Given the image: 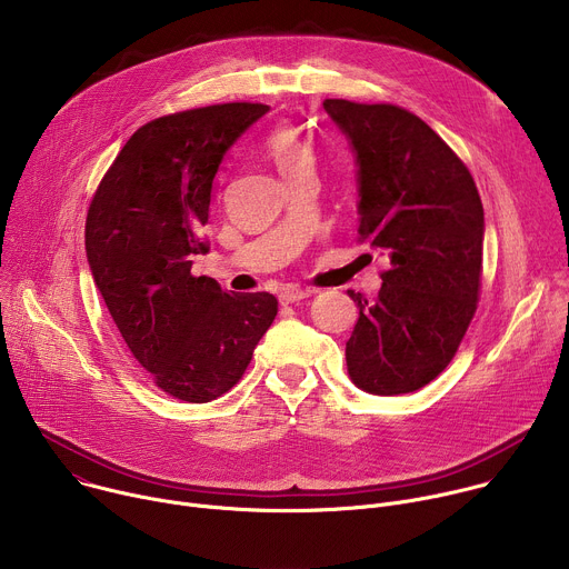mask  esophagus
Returning a JSON list of instances; mask_svg holds the SVG:
<instances>
[{"instance_id": "esophagus-1", "label": "esophagus", "mask_w": 569, "mask_h": 569, "mask_svg": "<svg viewBox=\"0 0 569 569\" xmlns=\"http://www.w3.org/2000/svg\"><path fill=\"white\" fill-rule=\"evenodd\" d=\"M310 295H312L310 290L286 288V290L279 295V301H281V303H297V301H301V299H306V297H310Z\"/></svg>"}]
</instances>
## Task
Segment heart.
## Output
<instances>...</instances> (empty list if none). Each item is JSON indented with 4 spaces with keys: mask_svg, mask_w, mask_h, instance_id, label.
Masks as SVG:
<instances>
[{
    "mask_svg": "<svg viewBox=\"0 0 569 569\" xmlns=\"http://www.w3.org/2000/svg\"><path fill=\"white\" fill-rule=\"evenodd\" d=\"M266 150L286 182H290L295 176L303 171H312V161H315L312 148L290 126L274 128L266 139Z\"/></svg>",
    "mask_w": 569,
    "mask_h": 569,
    "instance_id": "1",
    "label": "heart"
}]
</instances>
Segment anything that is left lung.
<instances>
[{
    "label": "left lung",
    "instance_id": "8db88e82",
    "mask_svg": "<svg viewBox=\"0 0 569 569\" xmlns=\"http://www.w3.org/2000/svg\"><path fill=\"white\" fill-rule=\"evenodd\" d=\"M358 167V233L389 259L378 299L349 290L360 317L347 342L351 380L410 393L455 358L477 308L483 209L463 161L417 114L327 99Z\"/></svg>",
    "mask_w": 569,
    "mask_h": 569
}]
</instances>
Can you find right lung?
Masks as SVG:
<instances>
[{"label": "right lung", "instance_id": "add662e5", "mask_svg": "<svg viewBox=\"0 0 569 569\" xmlns=\"http://www.w3.org/2000/svg\"><path fill=\"white\" fill-rule=\"evenodd\" d=\"M268 110L222 103L141 126L88 211V263L123 342L187 402L229 391L277 317L270 292L236 295L191 274L222 159Z\"/></svg>", "mask_w": 569, "mask_h": 569}]
</instances>
